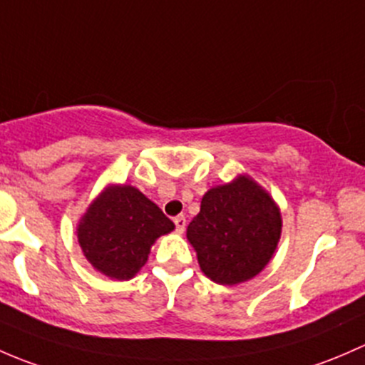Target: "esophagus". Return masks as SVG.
<instances>
[{
  "label": "esophagus",
  "instance_id": "34e87169",
  "mask_svg": "<svg viewBox=\"0 0 365 365\" xmlns=\"http://www.w3.org/2000/svg\"><path fill=\"white\" fill-rule=\"evenodd\" d=\"M174 223H175V230L179 232V234H182L184 232V228H186V217L184 216H178L174 220Z\"/></svg>",
  "mask_w": 365,
  "mask_h": 365
}]
</instances>
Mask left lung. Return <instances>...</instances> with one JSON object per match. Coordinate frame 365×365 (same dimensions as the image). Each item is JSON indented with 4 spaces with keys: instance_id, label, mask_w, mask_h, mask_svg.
<instances>
[{
    "instance_id": "left-lung-1",
    "label": "left lung",
    "mask_w": 365,
    "mask_h": 365,
    "mask_svg": "<svg viewBox=\"0 0 365 365\" xmlns=\"http://www.w3.org/2000/svg\"><path fill=\"white\" fill-rule=\"evenodd\" d=\"M281 210L269 191L250 175L217 184L202 197L200 212L186 237L210 281L234 284L265 269L281 239Z\"/></svg>"
}]
</instances>
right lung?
Returning <instances> with one entry per match:
<instances>
[{
    "mask_svg": "<svg viewBox=\"0 0 365 365\" xmlns=\"http://www.w3.org/2000/svg\"><path fill=\"white\" fill-rule=\"evenodd\" d=\"M175 225L131 184H108L78 220L86 260L103 276L128 281L145 265L153 244Z\"/></svg>",
    "mask_w": 365,
    "mask_h": 365,
    "instance_id": "right-lung-1",
    "label": "right lung"
}]
</instances>
